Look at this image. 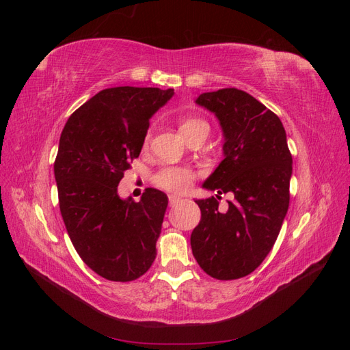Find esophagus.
I'll return each mask as SVG.
<instances>
[{"label":"esophagus","mask_w":350,"mask_h":350,"mask_svg":"<svg viewBox=\"0 0 350 350\" xmlns=\"http://www.w3.org/2000/svg\"><path fill=\"white\" fill-rule=\"evenodd\" d=\"M183 201H184V198L176 196V194H171V196H169V204H171L172 207L178 206L179 203H183Z\"/></svg>","instance_id":"obj_1"}]
</instances>
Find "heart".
<instances>
[{
    "label": "heart",
    "mask_w": 350,
    "mask_h": 350,
    "mask_svg": "<svg viewBox=\"0 0 350 350\" xmlns=\"http://www.w3.org/2000/svg\"><path fill=\"white\" fill-rule=\"evenodd\" d=\"M201 126H208V125L204 121L197 120V118H185L179 122V131H181L183 135L185 137L189 133L201 129ZM193 179H194V175L189 169L169 166V167H163L162 171H159L154 175V184L163 189H169V191L183 193L191 187Z\"/></svg>",
    "instance_id": "obj_1"
}]
</instances>
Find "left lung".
I'll return each mask as SVG.
<instances>
[{
  "mask_svg": "<svg viewBox=\"0 0 350 350\" xmlns=\"http://www.w3.org/2000/svg\"><path fill=\"white\" fill-rule=\"evenodd\" d=\"M198 107L215 113L224 133V161L203 188L234 194L228 210L211 197L194 200L201 220L191 248L208 276L232 280L256 270L271 251L289 207L292 154L276 113L247 92L201 93Z\"/></svg>",
  "mask_w": 350,
  "mask_h": 350,
  "instance_id": "8db88e82",
  "label": "left lung"
}]
</instances>
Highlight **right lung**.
<instances>
[{
	"label": "right lung",
	"mask_w": 350,
	"mask_h": 350,
	"mask_svg": "<svg viewBox=\"0 0 350 350\" xmlns=\"http://www.w3.org/2000/svg\"><path fill=\"white\" fill-rule=\"evenodd\" d=\"M174 89L111 88L74 112L59 137L54 174L62 220L81 260L112 282H131L156 258L167 197L147 188L139 203L118 196L152 116Z\"/></svg>",
	"instance_id": "obj_1"
}]
</instances>
